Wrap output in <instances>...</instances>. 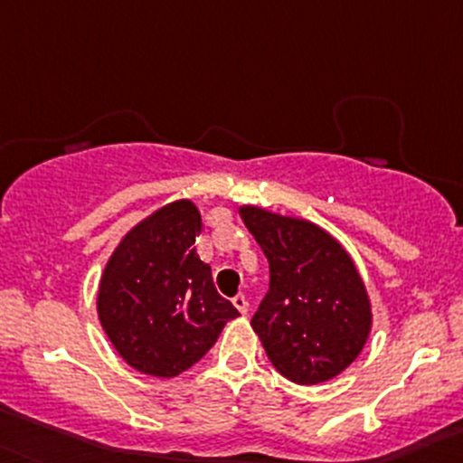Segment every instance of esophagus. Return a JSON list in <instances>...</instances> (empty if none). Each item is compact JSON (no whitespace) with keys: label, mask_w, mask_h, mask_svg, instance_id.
I'll return each instance as SVG.
<instances>
[{"label":"esophagus","mask_w":463,"mask_h":463,"mask_svg":"<svg viewBox=\"0 0 463 463\" xmlns=\"http://www.w3.org/2000/svg\"><path fill=\"white\" fill-rule=\"evenodd\" d=\"M232 305L237 307V311H240L241 316H246V314H249V300H246V296H244V293H240V296H235V298H232Z\"/></svg>","instance_id":"34e87169"}]
</instances>
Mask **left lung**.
<instances>
[{
  "instance_id": "left-lung-1",
  "label": "left lung",
  "mask_w": 463,
  "mask_h": 463,
  "mask_svg": "<svg viewBox=\"0 0 463 463\" xmlns=\"http://www.w3.org/2000/svg\"><path fill=\"white\" fill-rule=\"evenodd\" d=\"M240 217L264 250L269 293L250 326L275 370L318 385L347 370L372 334V300L356 261L318 223L261 205Z\"/></svg>"
}]
</instances>
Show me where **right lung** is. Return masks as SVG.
I'll list each match as a JSON object with an SVG mask.
<instances>
[{
	"label": "right lung",
	"mask_w": 463,
	"mask_h": 463,
	"mask_svg": "<svg viewBox=\"0 0 463 463\" xmlns=\"http://www.w3.org/2000/svg\"><path fill=\"white\" fill-rule=\"evenodd\" d=\"M199 232L197 205L176 199L129 228L102 270L98 320L120 358L141 374L179 376L240 316L197 255Z\"/></svg>",
	"instance_id": "add662e5"
}]
</instances>
